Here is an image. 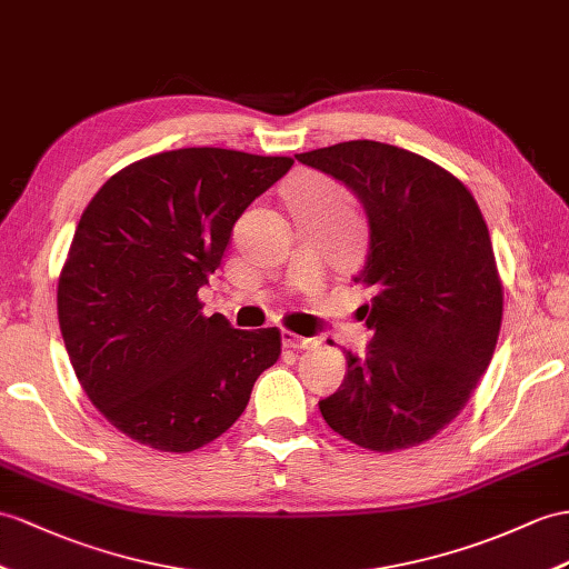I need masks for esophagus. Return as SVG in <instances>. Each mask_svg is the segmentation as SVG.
<instances>
[{
    "label": "esophagus",
    "mask_w": 569,
    "mask_h": 569,
    "mask_svg": "<svg viewBox=\"0 0 569 569\" xmlns=\"http://www.w3.org/2000/svg\"><path fill=\"white\" fill-rule=\"evenodd\" d=\"M282 345L289 350H313V348H318V338H303V336H297V332H292V330H284Z\"/></svg>",
    "instance_id": "34e87169"
}]
</instances>
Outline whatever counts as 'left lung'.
<instances>
[{
    "label": "left lung",
    "instance_id": "1",
    "mask_svg": "<svg viewBox=\"0 0 569 569\" xmlns=\"http://www.w3.org/2000/svg\"><path fill=\"white\" fill-rule=\"evenodd\" d=\"M342 180L369 217L355 282L371 292L365 357L323 398V420L389 453L439 435L470 400L502 326V280L480 207L459 178L393 144L352 140L295 154Z\"/></svg>",
    "mask_w": 569,
    "mask_h": 569
}]
</instances>
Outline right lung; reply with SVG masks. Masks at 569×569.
Instances as JSON below:
<instances>
[{"label": "right lung", "instance_id": "right-lung-1", "mask_svg": "<svg viewBox=\"0 0 569 569\" xmlns=\"http://www.w3.org/2000/svg\"><path fill=\"white\" fill-rule=\"evenodd\" d=\"M292 163L219 147L161 151L110 176L87 204L58 318L81 389L124 437L171 453L210 445L280 359V330L204 316L198 292L246 207Z\"/></svg>", "mask_w": 569, "mask_h": 569}]
</instances>
